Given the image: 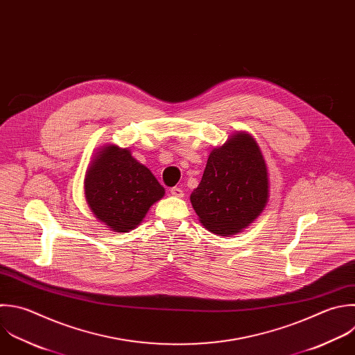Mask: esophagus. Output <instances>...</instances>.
<instances>
[{
  "instance_id": "esophagus-1",
  "label": "esophagus",
  "mask_w": 355,
  "mask_h": 355,
  "mask_svg": "<svg viewBox=\"0 0 355 355\" xmlns=\"http://www.w3.org/2000/svg\"><path fill=\"white\" fill-rule=\"evenodd\" d=\"M171 196L178 197V198H182V197L184 196V193H183V190H182L180 187H172V189H171Z\"/></svg>"
}]
</instances>
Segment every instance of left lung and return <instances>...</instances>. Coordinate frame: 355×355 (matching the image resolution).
Instances as JSON below:
<instances>
[{"label":"left lung","instance_id":"1","mask_svg":"<svg viewBox=\"0 0 355 355\" xmlns=\"http://www.w3.org/2000/svg\"><path fill=\"white\" fill-rule=\"evenodd\" d=\"M269 200V176L255 139L236 132L208 157L202 179L190 196L202 226L218 236L248 227Z\"/></svg>","mask_w":355,"mask_h":355}]
</instances>
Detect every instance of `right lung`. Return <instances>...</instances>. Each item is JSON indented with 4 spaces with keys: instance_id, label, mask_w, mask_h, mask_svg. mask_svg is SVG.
Segmentation results:
<instances>
[{
    "instance_id": "1",
    "label": "right lung",
    "mask_w": 355,
    "mask_h": 355,
    "mask_svg": "<svg viewBox=\"0 0 355 355\" xmlns=\"http://www.w3.org/2000/svg\"><path fill=\"white\" fill-rule=\"evenodd\" d=\"M85 196L101 223L125 233L143 222L151 205L165 196V189L129 148L105 144L97 148L87 166Z\"/></svg>"
}]
</instances>
